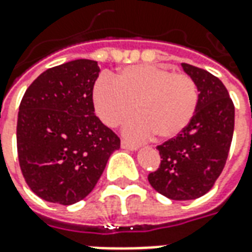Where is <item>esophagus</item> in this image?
<instances>
[{
    "instance_id": "34e87169",
    "label": "esophagus",
    "mask_w": 252,
    "mask_h": 252,
    "mask_svg": "<svg viewBox=\"0 0 252 252\" xmlns=\"http://www.w3.org/2000/svg\"><path fill=\"white\" fill-rule=\"evenodd\" d=\"M121 147L126 148V150H131V151H135V150H137L136 144H132V143H128V142H126V140H123V142H121Z\"/></svg>"
}]
</instances>
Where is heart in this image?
I'll return each instance as SVG.
<instances>
[{"label": "heart", "instance_id": "b5f03b06", "mask_svg": "<svg viewBox=\"0 0 252 252\" xmlns=\"http://www.w3.org/2000/svg\"><path fill=\"white\" fill-rule=\"evenodd\" d=\"M95 112L106 126L128 121L126 135L143 140L155 133L159 139L180 135L198 105V88L184 72L163 66L139 64L123 68L116 78L101 75L93 88Z\"/></svg>", "mask_w": 252, "mask_h": 252}]
</instances>
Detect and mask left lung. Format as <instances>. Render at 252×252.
<instances>
[{
    "label": "left lung",
    "mask_w": 252,
    "mask_h": 252,
    "mask_svg": "<svg viewBox=\"0 0 252 252\" xmlns=\"http://www.w3.org/2000/svg\"><path fill=\"white\" fill-rule=\"evenodd\" d=\"M198 88V105L180 135L159 144L160 164L148 182L171 200H194L215 185L227 162L235 106L222 82L204 68L182 63Z\"/></svg>",
    "instance_id": "obj_1"
}]
</instances>
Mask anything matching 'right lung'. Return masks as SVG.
Masks as SVG:
<instances>
[{"mask_svg": "<svg viewBox=\"0 0 252 252\" xmlns=\"http://www.w3.org/2000/svg\"><path fill=\"white\" fill-rule=\"evenodd\" d=\"M99 67L77 59L41 72L21 99L17 154L23 177L40 198L61 205L97 185L120 137L94 115Z\"/></svg>", "mask_w": 252, "mask_h": 252, "instance_id": "1", "label": "right lung"}]
</instances>
